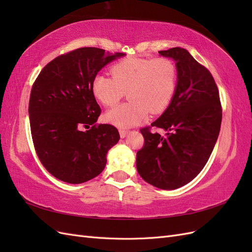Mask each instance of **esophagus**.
Returning a JSON list of instances; mask_svg holds the SVG:
<instances>
[{
    "instance_id": "1",
    "label": "esophagus",
    "mask_w": 252,
    "mask_h": 252,
    "mask_svg": "<svg viewBox=\"0 0 252 252\" xmlns=\"http://www.w3.org/2000/svg\"><path fill=\"white\" fill-rule=\"evenodd\" d=\"M119 132H120L121 138H125V136L128 134V132H129V131L127 130V129H123V128H122V129H120Z\"/></svg>"
}]
</instances>
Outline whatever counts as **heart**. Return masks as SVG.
<instances>
[{
	"instance_id": "heart-1",
	"label": "heart",
	"mask_w": 252,
	"mask_h": 252,
	"mask_svg": "<svg viewBox=\"0 0 252 252\" xmlns=\"http://www.w3.org/2000/svg\"><path fill=\"white\" fill-rule=\"evenodd\" d=\"M112 78L98 74L93 94L106 107L116 106L127 93L129 101L108 111L105 120L120 127L140 124L151 114L162 113L177 89L178 69L169 58H128L114 64Z\"/></svg>"
}]
</instances>
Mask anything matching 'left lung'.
Masks as SVG:
<instances>
[{
  "label": "left lung",
  "mask_w": 252,
  "mask_h": 252,
  "mask_svg": "<svg viewBox=\"0 0 252 252\" xmlns=\"http://www.w3.org/2000/svg\"><path fill=\"white\" fill-rule=\"evenodd\" d=\"M158 53L175 61L177 89L162 116L140 130L144 145L136 152V169L152 186L171 190L192 181L207 163L220 133L222 105L212 74L186 49Z\"/></svg>",
  "instance_id": "1"
}]
</instances>
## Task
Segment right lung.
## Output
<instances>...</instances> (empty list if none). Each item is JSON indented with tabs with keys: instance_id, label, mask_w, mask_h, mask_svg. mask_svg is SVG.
<instances>
[{
	"instance_id": "obj_1",
	"label": "right lung",
	"mask_w": 252,
	"mask_h": 252,
	"mask_svg": "<svg viewBox=\"0 0 252 252\" xmlns=\"http://www.w3.org/2000/svg\"><path fill=\"white\" fill-rule=\"evenodd\" d=\"M122 56L78 48L50 61L35 79L28 107L30 130L37 158L55 178L81 184L105 168L107 151L120 134L110 124H95L101 108L91 86L97 72Z\"/></svg>"
}]
</instances>
